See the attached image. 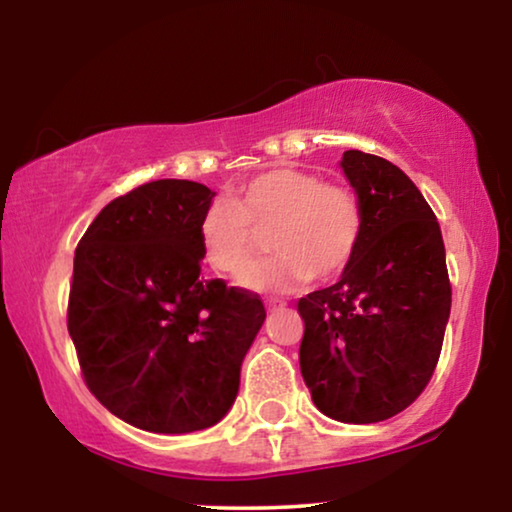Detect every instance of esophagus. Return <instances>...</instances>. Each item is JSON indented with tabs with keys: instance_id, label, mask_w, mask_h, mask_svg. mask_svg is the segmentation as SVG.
<instances>
[{
	"instance_id": "esophagus-1",
	"label": "esophagus",
	"mask_w": 512,
	"mask_h": 512,
	"mask_svg": "<svg viewBox=\"0 0 512 512\" xmlns=\"http://www.w3.org/2000/svg\"><path fill=\"white\" fill-rule=\"evenodd\" d=\"M285 306V301H280V299H266V308H283Z\"/></svg>"
}]
</instances>
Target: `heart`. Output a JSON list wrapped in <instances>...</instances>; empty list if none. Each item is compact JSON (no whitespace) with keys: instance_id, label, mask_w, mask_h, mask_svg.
Here are the masks:
<instances>
[{"instance_id":"b5f03b06","label":"heart","mask_w":512,"mask_h":512,"mask_svg":"<svg viewBox=\"0 0 512 512\" xmlns=\"http://www.w3.org/2000/svg\"><path fill=\"white\" fill-rule=\"evenodd\" d=\"M270 234L276 256L252 261L259 235ZM364 236V208L357 192L325 183L318 174L273 167L243 183L229 199H215L199 218L206 264L220 276H239L253 292H285L348 269Z\"/></svg>"}]
</instances>
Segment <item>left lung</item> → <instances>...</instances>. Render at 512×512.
<instances>
[{
    "label": "left lung",
    "instance_id": "obj_1",
    "mask_svg": "<svg viewBox=\"0 0 512 512\" xmlns=\"http://www.w3.org/2000/svg\"><path fill=\"white\" fill-rule=\"evenodd\" d=\"M343 174L364 208V236L338 283L299 299L301 376L331 420L383 422L434 376L452 287L441 227L392 162L345 150Z\"/></svg>",
    "mask_w": 512,
    "mask_h": 512
}]
</instances>
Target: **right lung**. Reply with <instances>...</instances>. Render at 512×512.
Wrapping results in <instances>:
<instances>
[{
  "label": "right lung",
  "mask_w": 512,
  "mask_h": 512,
  "mask_svg": "<svg viewBox=\"0 0 512 512\" xmlns=\"http://www.w3.org/2000/svg\"><path fill=\"white\" fill-rule=\"evenodd\" d=\"M215 192L164 178L113 199L78 241L67 327L88 390L132 427L190 434L227 415L266 311L201 276Z\"/></svg>",
  "instance_id": "add662e5"
}]
</instances>
